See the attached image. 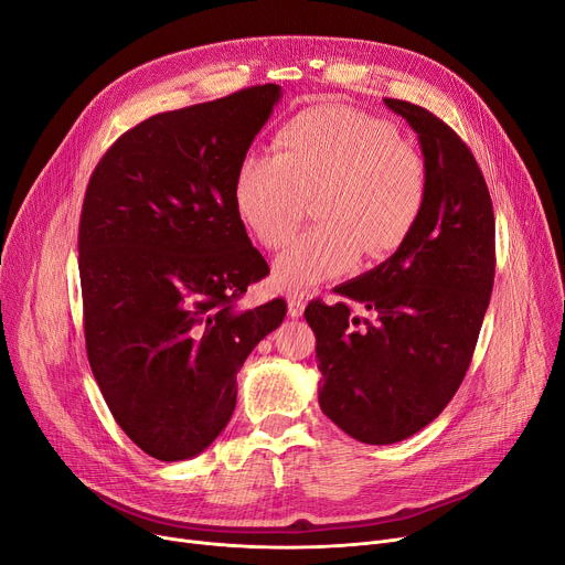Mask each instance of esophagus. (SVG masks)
Listing matches in <instances>:
<instances>
[{"label": "esophagus", "instance_id": "obj_1", "mask_svg": "<svg viewBox=\"0 0 565 565\" xmlns=\"http://www.w3.org/2000/svg\"><path fill=\"white\" fill-rule=\"evenodd\" d=\"M305 295L300 292H290L288 295V316L290 318H300L305 313Z\"/></svg>", "mask_w": 565, "mask_h": 565}]
</instances>
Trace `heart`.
Returning <instances> with one entry per match:
<instances>
[{
	"mask_svg": "<svg viewBox=\"0 0 565 565\" xmlns=\"http://www.w3.org/2000/svg\"><path fill=\"white\" fill-rule=\"evenodd\" d=\"M275 156L247 153L233 173L235 213L279 249L313 201L318 224L275 260V284L302 290L405 245L428 199L422 153L377 116L341 103L309 107L275 135Z\"/></svg>",
	"mask_w": 565,
	"mask_h": 565,
	"instance_id": "1",
	"label": "heart"
}]
</instances>
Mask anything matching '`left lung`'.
Listing matches in <instances>:
<instances>
[{
    "mask_svg": "<svg viewBox=\"0 0 565 565\" xmlns=\"http://www.w3.org/2000/svg\"><path fill=\"white\" fill-rule=\"evenodd\" d=\"M428 169L419 224L387 260L309 302L320 409L350 437L394 444L428 426L462 384L494 284V213L467 143L433 111L384 98ZM360 308L365 316L360 317Z\"/></svg>",
    "mask_w": 565,
    "mask_h": 565,
    "instance_id": "left-lung-1",
    "label": "left lung"
}]
</instances>
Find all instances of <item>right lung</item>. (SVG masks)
I'll return each mask as SVG.
<instances>
[{
	"instance_id": "obj_1",
	"label": "right lung",
	"mask_w": 565,
	"mask_h": 565,
	"mask_svg": "<svg viewBox=\"0 0 565 565\" xmlns=\"http://www.w3.org/2000/svg\"><path fill=\"white\" fill-rule=\"evenodd\" d=\"M281 96L258 84L162 111L118 137L79 217L86 358L116 424L164 462L199 456L235 409V375L281 298L235 302L270 267L233 205V173Z\"/></svg>"
}]
</instances>
